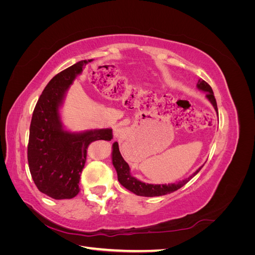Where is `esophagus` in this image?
<instances>
[{
  "label": "esophagus",
  "mask_w": 255,
  "mask_h": 255,
  "mask_svg": "<svg viewBox=\"0 0 255 255\" xmlns=\"http://www.w3.org/2000/svg\"><path fill=\"white\" fill-rule=\"evenodd\" d=\"M115 136L116 137H120L121 136V129L120 128H117V129H115Z\"/></svg>",
  "instance_id": "1"
}]
</instances>
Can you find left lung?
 Here are the masks:
<instances>
[{
  "label": "left lung",
  "instance_id": "8db88e82",
  "mask_svg": "<svg viewBox=\"0 0 255 255\" xmlns=\"http://www.w3.org/2000/svg\"><path fill=\"white\" fill-rule=\"evenodd\" d=\"M197 87L199 89H201L203 91L206 92V97L207 99L210 100L211 103L213 104L214 109L216 110V112L218 113V109H217V102H216V99L214 96V92L212 87L208 85L205 81L203 80H199ZM113 165L115 166L116 170H117V174H118V181L120 182V184L122 186H125L127 189H128L129 191L134 192L135 195L137 196H142V197H157V196H163L166 194H169V192L175 191L177 189H180L182 186H184L185 184L188 183L192 177H194L200 170L201 168L200 167L198 170L191 174L187 179H185L179 183H174V184H168V185H152V184H145L142 183L140 181H138L137 179H135L134 176L130 175L129 173V167L128 165L127 161L123 159V157L121 156V153L119 151V145L118 142L116 141L113 144Z\"/></svg>",
  "mask_w": 255,
  "mask_h": 255
}]
</instances>
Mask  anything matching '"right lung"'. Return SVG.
Returning a JSON list of instances; mask_svg holds the SVG:
<instances>
[{"label": "right lung", "mask_w": 255, "mask_h": 255, "mask_svg": "<svg viewBox=\"0 0 255 255\" xmlns=\"http://www.w3.org/2000/svg\"><path fill=\"white\" fill-rule=\"evenodd\" d=\"M90 60H82L56 74L37 101L29 128L27 160L30 175L42 194L53 199H72L80 192V177L87 150L96 140L113 139V129L71 134L63 129L58 107L69 85Z\"/></svg>", "instance_id": "add662e5"}]
</instances>
